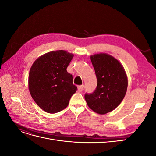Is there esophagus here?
Here are the masks:
<instances>
[{"instance_id": "esophagus-1", "label": "esophagus", "mask_w": 156, "mask_h": 156, "mask_svg": "<svg viewBox=\"0 0 156 156\" xmlns=\"http://www.w3.org/2000/svg\"><path fill=\"white\" fill-rule=\"evenodd\" d=\"M77 88H78V91L79 92H81L84 89V85H79L77 87Z\"/></svg>"}]
</instances>
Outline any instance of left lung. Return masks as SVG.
Segmentation results:
<instances>
[{"instance_id":"obj_1","label":"left lung","mask_w":156,"mask_h":156,"mask_svg":"<svg viewBox=\"0 0 156 156\" xmlns=\"http://www.w3.org/2000/svg\"><path fill=\"white\" fill-rule=\"evenodd\" d=\"M97 77V87L84 98L88 107L100 115L116 108L123 100L127 88V77L124 67L113 56L99 53L90 56Z\"/></svg>"}]
</instances>
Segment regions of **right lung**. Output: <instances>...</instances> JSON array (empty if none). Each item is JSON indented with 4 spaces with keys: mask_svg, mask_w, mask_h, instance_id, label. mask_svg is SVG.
Returning <instances> with one entry per match:
<instances>
[{
    "mask_svg": "<svg viewBox=\"0 0 156 156\" xmlns=\"http://www.w3.org/2000/svg\"><path fill=\"white\" fill-rule=\"evenodd\" d=\"M73 55L64 50L51 51L37 58L30 68L29 88L33 100L48 113L62 111L77 88L67 67Z\"/></svg>",
    "mask_w": 156,
    "mask_h": 156,
    "instance_id": "right-lung-1",
    "label": "right lung"
}]
</instances>
